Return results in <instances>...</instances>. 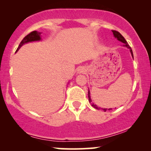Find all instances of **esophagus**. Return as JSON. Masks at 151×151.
Returning a JSON list of instances; mask_svg holds the SVG:
<instances>
[{
  "label": "esophagus",
  "instance_id": "esophagus-1",
  "mask_svg": "<svg viewBox=\"0 0 151 151\" xmlns=\"http://www.w3.org/2000/svg\"><path fill=\"white\" fill-rule=\"evenodd\" d=\"M84 72H85V69H84L83 67H80L78 70V73H84Z\"/></svg>",
  "mask_w": 151,
  "mask_h": 151
}]
</instances>
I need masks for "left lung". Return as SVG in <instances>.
<instances>
[{
  "label": "left lung",
  "mask_w": 151,
  "mask_h": 151,
  "mask_svg": "<svg viewBox=\"0 0 151 151\" xmlns=\"http://www.w3.org/2000/svg\"><path fill=\"white\" fill-rule=\"evenodd\" d=\"M112 32H113V36H114V37H115V38H117V40H118L119 41H120V42H123L124 44V45H123L124 47H127V48L129 49L130 52H131V53L132 57L133 58V51H132L131 47L129 46V44H128L127 42V41H126V40H125V38H124V37H123L122 36V34H120V33L118 32H117V31L112 30ZM88 101H89V102H92V100H91V96H90V91H89V90H88ZM92 104V106L94 107V108H96V109H102V110L104 111V112H105V111H111V110H112V109H111V108H110V109H103V108H100V107L97 106L96 104H93H93Z\"/></svg>",
  "instance_id": "left-lung-1"
}]
</instances>
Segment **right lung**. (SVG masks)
<instances>
[{"label": "right lung", "mask_w": 151, "mask_h": 151, "mask_svg": "<svg viewBox=\"0 0 151 151\" xmlns=\"http://www.w3.org/2000/svg\"><path fill=\"white\" fill-rule=\"evenodd\" d=\"M42 34L41 32H38L37 31H34V32H31L30 34L24 37V38L22 39V40L20 42L19 46H18V49H16V52L19 50V49L24 44H26V43L30 42H34V41H39L41 40L40 38V34Z\"/></svg>", "instance_id": "obj_1"}]
</instances>
